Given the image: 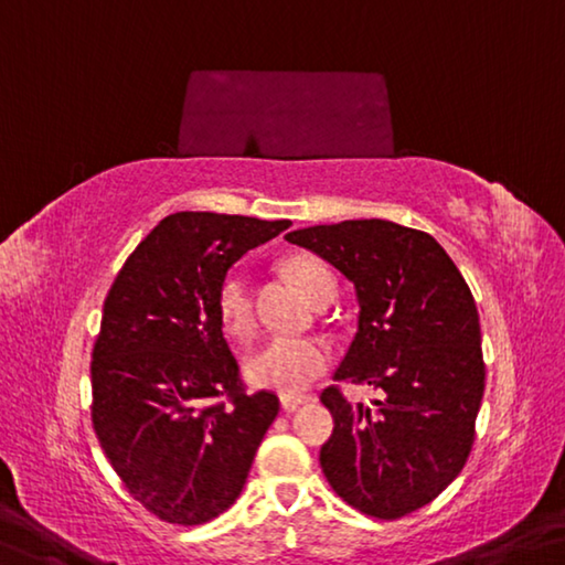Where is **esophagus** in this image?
<instances>
[{"label": "esophagus", "mask_w": 565, "mask_h": 565, "mask_svg": "<svg viewBox=\"0 0 565 565\" xmlns=\"http://www.w3.org/2000/svg\"><path fill=\"white\" fill-rule=\"evenodd\" d=\"M307 402H311V397H307V395H284L281 407L286 412H294V409H299L301 405H307Z\"/></svg>", "instance_id": "obj_1"}]
</instances>
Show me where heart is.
I'll list each match as a JSON object with an SVG mask.
<instances>
[{"label": "heart", "instance_id": "b5f03b06", "mask_svg": "<svg viewBox=\"0 0 565 565\" xmlns=\"http://www.w3.org/2000/svg\"><path fill=\"white\" fill-rule=\"evenodd\" d=\"M286 274L307 294L319 301L321 294L337 289L329 268L311 256H297L286 264ZM218 311L234 337H248L254 329V299H250L248 276L241 268H231L218 289ZM329 366V349L317 339L274 337L254 349L246 360V377L256 387L276 390L281 395H299Z\"/></svg>", "mask_w": 565, "mask_h": 565}]
</instances>
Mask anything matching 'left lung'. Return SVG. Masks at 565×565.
Returning <instances> with one entry per match:
<instances>
[{"label": "left lung", "mask_w": 565, "mask_h": 565, "mask_svg": "<svg viewBox=\"0 0 565 565\" xmlns=\"http://www.w3.org/2000/svg\"><path fill=\"white\" fill-rule=\"evenodd\" d=\"M286 241L356 289L360 324L334 380L384 392L374 409L352 405L339 384L321 392L334 417L321 470L364 515L415 513L460 476L476 443L486 362L470 286L433 236L392 221L309 226Z\"/></svg>", "instance_id": "obj_1"}]
</instances>
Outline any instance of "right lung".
Wrapping results in <instances>:
<instances>
[{
	"mask_svg": "<svg viewBox=\"0 0 565 565\" xmlns=\"http://www.w3.org/2000/svg\"><path fill=\"white\" fill-rule=\"evenodd\" d=\"M289 221L181 211L122 264L93 347V429L125 490L156 518L201 525L236 503L274 392H250L223 337L218 289Z\"/></svg>",
	"mask_w": 565,
	"mask_h": 565,
	"instance_id": "right-lung-1",
	"label": "right lung"
}]
</instances>
